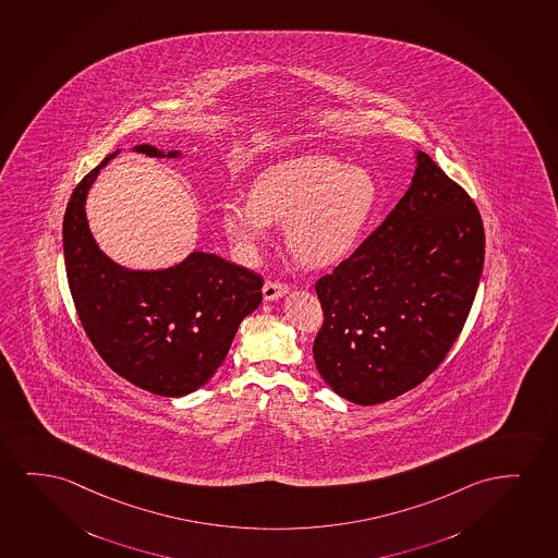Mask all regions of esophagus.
Segmentation results:
<instances>
[{
    "instance_id": "1",
    "label": "esophagus",
    "mask_w": 558,
    "mask_h": 558,
    "mask_svg": "<svg viewBox=\"0 0 558 558\" xmlns=\"http://www.w3.org/2000/svg\"><path fill=\"white\" fill-rule=\"evenodd\" d=\"M288 293V286L283 282H265L263 286V295L267 301H278V299L283 298Z\"/></svg>"
}]
</instances>
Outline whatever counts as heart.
Wrapping results in <instances>:
<instances>
[{
  "label": "heart",
  "instance_id": "1",
  "mask_svg": "<svg viewBox=\"0 0 558 558\" xmlns=\"http://www.w3.org/2000/svg\"><path fill=\"white\" fill-rule=\"evenodd\" d=\"M377 181L365 168L308 155L268 168L255 180L252 198L223 204L225 231L255 252L272 221L286 222L291 254L306 267H329L352 254L377 206Z\"/></svg>",
  "mask_w": 558,
  "mask_h": 558
}]
</instances>
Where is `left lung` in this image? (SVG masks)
I'll list each match as a JSON object with an SVG mask.
<instances>
[{
  "instance_id": "1",
  "label": "left lung",
  "mask_w": 558,
  "mask_h": 558,
  "mask_svg": "<svg viewBox=\"0 0 558 558\" xmlns=\"http://www.w3.org/2000/svg\"><path fill=\"white\" fill-rule=\"evenodd\" d=\"M485 263L477 206L426 153L377 231L316 282L319 375L340 398L377 405L413 390L462 333Z\"/></svg>"
}]
</instances>
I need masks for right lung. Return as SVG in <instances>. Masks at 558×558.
<instances>
[{
	"label": "right lung",
	"instance_id": "right-lung-1",
	"mask_svg": "<svg viewBox=\"0 0 558 558\" xmlns=\"http://www.w3.org/2000/svg\"><path fill=\"white\" fill-rule=\"evenodd\" d=\"M134 151L175 159L142 144ZM108 155L72 193L62 240L68 283L81 326L119 377L165 398L208 383L227 357L240 322L263 299V278L219 255L193 252L174 267L131 270L101 252L88 229V189Z\"/></svg>",
	"mask_w": 558,
	"mask_h": 558
}]
</instances>
